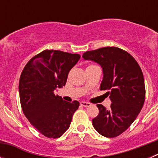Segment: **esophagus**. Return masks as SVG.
I'll list each match as a JSON object with an SVG mask.
<instances>
[{"label": "esophagus", "instance_id": "1", "mask_svg": "<svg viewBox=\"0 0 158 158\" xmlns=\"http://www.w3.org/2000/svg\"><path fill=\"white\" fill-rule=\"evenodd\" d=\"M80 104L81 106H83V107H89V106H91V104H89V103H88V102H85V101H81L80 103Z\"/></svg>", "mask_w": 158, "mask_h": 158}]
</instances>
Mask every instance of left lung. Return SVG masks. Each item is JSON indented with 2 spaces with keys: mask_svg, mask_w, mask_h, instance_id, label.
Returning a JSON list of instances; mask_svg holds the SVG:
<instances>
[{
  "mask_svg": "<svg viewBox=\"0 0 158 158\" xmlns=\"http://www.w3.org/2000/svg\"><path fill=\"white\" fill-rule=\"evenodd\" d=\"M82 58L99 64L103 70L100 90H107L111 108L97 104L99 115L93 119V127L107 138L126 131L139 115L145 101V82L142 69L129 53L107 47L84 53Z\"/></svg>",
  "mask_w": 158,
  "mask_h": 158,
  "instance_id": "left-lung-1",
  "label": "left lung"
}]
</instances>
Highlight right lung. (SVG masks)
I'll list each match as a JSON object with an SVG mask.
<instances>
[{"label":"right lung","mask_w":158,"mask_h":158,"mask_svg":"<svg viewBox=\"0 0 158 158\" xmlns=\"http://www.w3.org/2000/svg\"><path fill=\"white\" fill-rule=\"evenodd\" d=\"M77 54L46 50L31 58L19 82L20 104L32 126L47 138L62 136L70 126L79 102H66L54 94L65 86L68 73L79 61Z\"/></svg>","instance_id":"add662e5"}]
</instances>
